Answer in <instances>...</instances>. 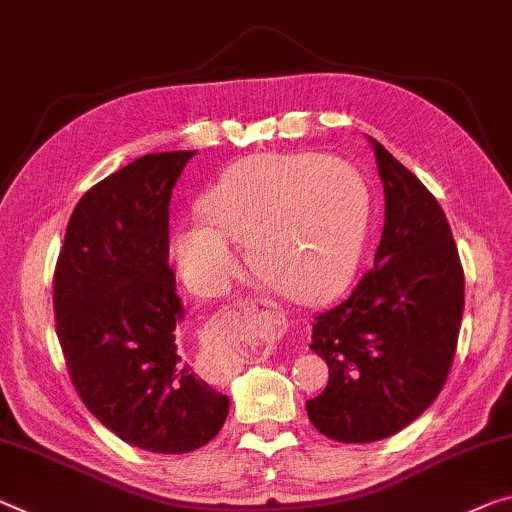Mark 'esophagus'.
Masks as SVG:
<instances>
[{
  "instance_id": "34e87169",
  "label": "esophagus",
  "mask_w": 512,
  "mask_h": 512,
  "mask_svg": "<svg viewBox=\"0 0 512 512\" xmlns=\"http://www.w3.org/2000/svg\"><path fill=\"white\" fill-rule=\"evenodd\" d=\"M240 311H272V304L263 300V297H247V300H242L238 304ZM235 313V311H233Z\"/></svg>"
}]
</instances>
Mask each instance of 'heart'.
Segmentation results:
<instances>
[{
    "label": "heart",
    "instance_id": "heart-1",
    "mask_svg": "<svg viewBox=\"0 0 512 512\" xmlns=\"http://www.w3.org/2000/svg\"><path fill=\"white\" fill-rule=\"evenodd\" d=\"M176 233L178 265L215 293L240 270L235 245L274 293L327 302L348 288L366 240L364 185L348 162L313 153L258 155L233 167Z\"/></svg>",
    "mask_w": 512,
    "mask_h": 512
}]
</instances>
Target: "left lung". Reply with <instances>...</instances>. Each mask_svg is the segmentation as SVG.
I'll return each instance as SVG.
<instances>
[{"label": "left lung", "mask_w": 512, "mask_h": 512, "mask_svg": "<svg viewBox=\"0 0 512 512\" xmlns=\"http://www.w3.org/2000/svg\"><path fill=\"white\" fill-rule=\"evenodd\" d=\"M371 141L384 187V229L373 270L320 313L309 348L329 382L306 400L318 432L345 444L396 435L442 391L458 345L465 277L451 226L426 185Z\"/></svg>", "instance_id": "8db88e82"}]
</instances>
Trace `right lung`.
<instances>
[{
  "label": "right lung",
  "instance_id": "obj_1",
  "mask_svg": "<svg viewBox=\"0 0 512 512\" xmlns=\"http://www.w3.org/2000/svg\"><path fill=\"white\" fill-rule=\"evenodd\" d=\"M196 151L151 153L100 180L70 215L54 272V316L82 403L116 437L190 453L222 430L229 396L192 371L169 267V201Z\"/></svg>",
  "mask_w": 512,
  "mask_h": 512
}]
</instances>
